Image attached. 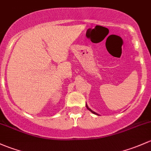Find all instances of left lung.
Segmentation results:
<instances>
[{"label":"left lung","mask_w":151,"mask_h":151,"mask_svg":"<svg viewBox=\"0 0 151 151\" xmlns=\"http://www.w3.org/2000/svg\"><path fill=\"white\" fill-rule=\"evenodd\" d=\"M86 107H87V109H88V110H89V111H91V112H92V113H93V114H96V115H98V116H99V114H97V113H96V112H95V111H93V110H91V109H90V108H89V107H88V105H87V104H86Z\"/></svg>","instance_id":"8db88e82"}]
</instances>
